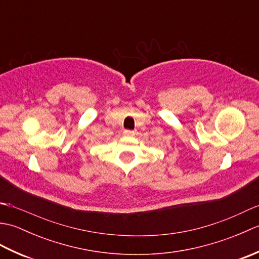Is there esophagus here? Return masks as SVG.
Returning a JSON list of instances; mask_svg holds the SVG:
<instances>
[{"mask_svg":"<svg viewBox=\"0 0 259 259\" xmlns=\"http://www.w3.org/2000/svg\"><path fill=\"white\" fill-rule=\"evenodd\" d=\"M135 135V131L133 130H124L123 131V136L125 137H133Z\"/></svg>","mask_w":259,"mask_h":259,"instance_id":"obj_1","label":"esophagus"}]
</instances>
